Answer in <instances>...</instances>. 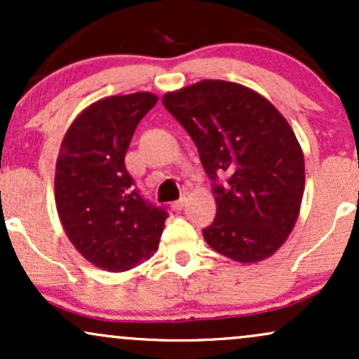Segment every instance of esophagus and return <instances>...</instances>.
<instances>
[{"label":"esophagus","mask_w":359,"mask_h":359,"mask_svg":"<svg viewBox=\"0 0 359 359\" xmlns=\"http://www.w3.org/2000/svg\"><path fill=\"white\" fill-rule=\"evenodd\" d=\"M185 204H187V196H182L179 201H175V203L172 204V208H174L175 211H180V209H184Z\"/></svg>","instance_id":"esophagus-1"}]
</instances>
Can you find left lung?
<instances>
[{
  "label": "left lung",
  "instance_id": "1",
  "mask_svg": "<svg viewBox=\"0 0 359 359\" xmlns=\"http://www.w3.org/2000/svg\"><path fill=\"white\" fill-rule=\"evenodd\" d=\"M196 143L212 180L216 217L203 229L217 253L240 263L271 257L300 212L304 154L269 100L228 81H201L162 97ZM229 177L219 182V175Z\"/></svg>",
  "mask_w": 359,
  "mask_h": 359
}]
</instances>
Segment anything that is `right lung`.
I'll return each instance as SVG.
<instances>
[{
    "label": "right lung",
    "instance_id": "1",
    "mask_svg": "<svg viewBox=\"0 0 359 359\" xmlns=\"http://www.w3.org/2000/svg\"><path fill=\"white\" fill-rule=\"evenodd\" d=\"M151 93L109 96L74 119L55 163V204L65 234L93 265L126 271L158 248L167 211L142 197L125 155Z\"/></svg>",
    "mask_w": 359,
    "mask_h": 359
}]
</instances>
